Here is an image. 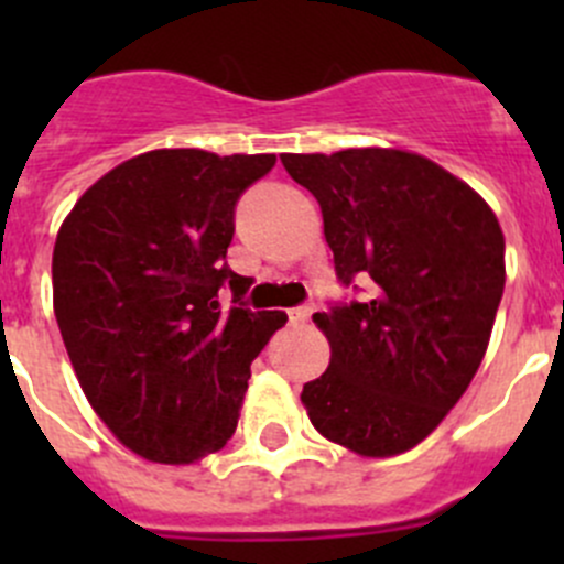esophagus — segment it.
Masks as SVG:
<instances>
[{
    "mask_svg": "<svg viewBox=\"0 0 564 564\" xmlns=\"http://www.w3.org/2000/svg\"><path fill=\"white\" fill-rule=\"evenodd\" d=\"M314 311H316V305H314V303L297 305V308L289 311V322H292V324H303V322H308V316L314 314Z\"/></svg>",
    "mask_w": 564,
    "mask_h": 564,
    "instance_id": "34e87169",
    "label": "esophagus"
}]
</instances>
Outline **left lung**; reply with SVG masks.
<instances>
[{
    "mask_svg": "<svg viewBox=\"0 0 564 564\" xmlns=\"http://www.w3.org/2000/svg\"><path fill=\"white\" fill-rule=\"evenodd\" d=\"M322 207L340 286L360 300L314 322L329 368L303 384L322 436L360 456L423 442L480 368L505 292L497 215L451 172L401 150L281 155Z\"/></svg>",
    "mask_w": 564,
    "mask_h": 564,
    "instance_id": "obj_1",
    "label": "left lung"
}]
</instances>
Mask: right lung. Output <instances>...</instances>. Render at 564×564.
Instances as JSON below:
<instances>
[{"label": "right lung", "instance_id": "obj_1", "mask_svg": "<svg viewBox=\"0 0 564 564\" xmlns=\"http://www.w3.org/2000/svg\"><path fill=\"white\" fill-rule=\"evenodd\" d=\"M272 166L275 155L144 152L95 182L56 235L54 314L78 384L141 458L193 464L220 451L250 362L286 324L281 311H250L253 278L226 264L237 202Z\"/></svg>", "mask_w": 564, "mask_h": 564}]
</instances>
